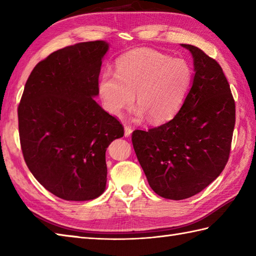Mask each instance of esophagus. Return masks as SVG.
<instances>
[{
	"label": "esophagus",
	"instance_id": "esophagus-1",
	"mask_svg": "<svg viewBox=\"0 0 256 256\" xmlns=\"http://www.w3.org/2000/svg\"><path fill=\"white\" fill-rule=\"evenodd\" d=\"M132 131H133V130H132V128L131 126H130V125H125V126H124V135H125V136H130V135H131V133H132Z\"/></svg>",
	"mask_w": 256,
	"mask_h": 256
}]
</instances>
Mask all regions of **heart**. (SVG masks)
Here are the masks:
<instances>
[{
  "label": "heart",
  "mask_w": 256,
  "mask_h": 256,
  "mask_svg": "<svg viewBox=\"0 0 256 256\" xmlns=\"http://www.w3.org/2000/svg\"><path fill=\"white\" fill-rule=\"evenodd\" d=\"M192 80V68L184 59L142 48L120 58L116 72H103L98 91L103 106L113 116L131 106L135 94L138 116L148 114L152 122L160 123L180 110Z\"/></svg>",
  "instance_id": "heart-1"
}]
</instances>
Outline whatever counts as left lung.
<instances>
[{
	"instance_id": "obj_1",
	"label": "left lung",
	"mask_w": 256,
	"mask_h": 256,
	"mask_svg": "<svg viewBox=\"0 0 256 256\" xmlns=\"http://www.w3.org/2000/svg\"><path fill=\"white\" fill-rule=\"evenodd\" d=\"M182 46L192 54L196 72L182 106L167 123L132 133L150 188L172 200L192 197L220 175L236 124L234 99L218 62L198 47Z\"/></svg>"
}]
</instances>
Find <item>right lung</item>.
<instances>
[{
  "instance_id": "1",
  "label": "right lung",
  "mask_w": 256,
  "mask_h": 256,
  "mask_svg": "<svg viewBox=\"0 0 256 256\" xmlns=\"http://www.w3.org/2000/svg\"><path fill=\"white\" fill-rule=\"evenodd\" d=\"M108 44L78 42L54 52L32 69L18 108L20 148L42 186L64 200L104 192L106 150L124 128L94 101Z\"/></svg>"
}]
</instances>
